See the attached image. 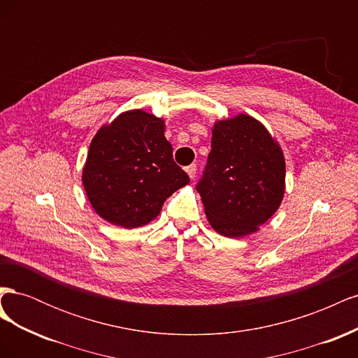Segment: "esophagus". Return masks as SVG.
Returning <instances> with one entry per match:
<instances>
[{
	"mask_svg": "<svg viewBox=\"0 0 358 358\" xmlns=\"http://www.w3.org/2000/svg\"><path fill=\"white\" fill-rule=\"evenodd\" d=\"M185 170H187L188 176H189L191 179L196 178V173H197V166H196V164H191V166H188Z\"/></svg>",
	"mask_w": 358,
	"mask_h": 358,
	"instance_id": "esophagus-1",
	"label": "esophagus"
}]
</instances>
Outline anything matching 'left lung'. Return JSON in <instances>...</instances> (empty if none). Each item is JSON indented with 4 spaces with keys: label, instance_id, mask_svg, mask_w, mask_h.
I'll return each mask as SVG.
<instances>
[{
    "label": "left lung",
    "instance_id": "obj_1",
    "mask_svg": "<svg viewBox=\"0 0 358 358\" xmlns=\"http://www.w3.org/2000/svg\"><path fill=\"white\" fill-rule=\"evenodd\" d=\"M212 150L197 183L210 225L225 237L255 233L285 192V159L257 119L239 115L218 121Z\"/></svg>",
    "mask_w": 358,
    "mask_h": 358
}]
</instances>
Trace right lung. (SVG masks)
Returning <instances> with one entry per match:
<instances>
[{
    "mask_svg": "<svg viewBox=\"0 0 358 358\" xmlns=\"http://www.w3.org/2000/svg\"><path fill=\"white\" fill-rule=\"evenodd\" d=\"M82 180L103 220L136 229L158 216L164 201L189 178L173 159L164 121L129 110L95 134Z\"/></svg>",
    "mask_w": 358,
    "mask_h": 358,
    "instance_id": "add662e5",
    "label": "right lung"
}]
</instances>
